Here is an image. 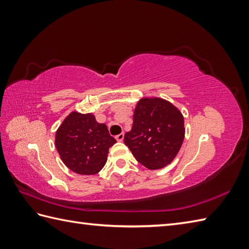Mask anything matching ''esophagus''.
Segmentation results:
<instances>
[{
  "label": "esophagus",
  "mask_w": 249,
  "mask_h": 249,
  "mask_svg": "<svg viewBox=\"0 0 249 249\" xmlns=\"http://www.w3.org/2000/svg\"><path fill=\"white\" fill-rule=\"evenodd\" d=\"M115 139L118 140V141H122V140L124 139V134L121 133V134H119L118 136H115Z\"/></svg>",
  "instance_id": "esophagus-1"
}]
</instances>
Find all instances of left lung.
<instances>
[{"mask_svg":"<svg viewBox=\"0 0 249 249\" xmlns=\"http://www.w3.org/2000/svg\"><path fill=\"white\" fill-rule=\"evenodd\" d=\"M184 135V118L172 104L143 98L137 104L133 127L125 134L124 142L141 165L154 170L174 160Z\"/></svg>","mask_w":249,"mask_h":249,"instance_id":"obj_1","label":"left lung"}]
</instances>
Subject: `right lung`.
I'll list each match as a JSON object with an SVG mask.
<instances>
[{
    "instance_id": "obj_1",
    "label": "right lung",
    "mask_w": 249,
    "mask_h": 249,
    "mask_svg": "<svg viewBox=\"0 0 249 249\" xmlns=\"http://www.w3.org/2000/svg\"><path fill=\"white\" fill-rule=\"evenodd\" d=\"M115 142L107 126L98 123L91 113L71 112L55 134V146L61 160L71 171L83 176L102 170L109 147Z\"/></svg>"
}]
</instances>
